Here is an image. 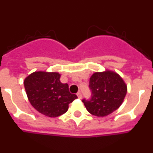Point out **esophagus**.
Segmentation results:
<instances>
[{
  "label": "esophagus",
  "instance_id": "1",
  "mask_svg": "<svg viewBox=\"0 0 153 153\" xmlns=\"http://www.w3.org/2000/svg\"><path fill=\"white\" fill-rule=\"evenodd\" d=\"M76 95H77L78 98H79V99H81V98H82V93H81L80 92H78L77 94H76Z\"/></svg>",
  "mask_w": 153,
  "mask_h": 153
}]
</instances>
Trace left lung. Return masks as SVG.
Here are the masks:
<instances>
[{"label": "left lung", "instance_id": "8db88e82", "mask_svg": "<svg viewBox=\"0 0 153 153\" xmlns=\"http://www.w3.org/2000/svg\"><path fill=\"white\" fill-rule=\"evenodd\" d=\"M91 99H83L87 111L97 117H106L117 110L123 102L127 86L117 73L106 70L91 76L90 85Z\"/></svg>", "mask_w": 153, "mask_h": 153}]
</instances>
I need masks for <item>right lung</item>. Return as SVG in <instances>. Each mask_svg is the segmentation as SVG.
<instances>
[{
  "mask_svg": "<svg viewBox=\"0 0 153 153\" xmlns=\"http://www.w3.org/2000/svg\"><path fill=\"white\" fill-rule=\"evenodd\" d=\"M60 74L37 71L30 74L24 82L30 102L39 113L57 117L68 110L69 104L77 98L70 93L67 83H62Z\"/></svg>",
  "mask_w": 153,
  "mask_h": 153,
  "instance_id": "add662e5",
  "label": "right lung"
}]
</instances>
